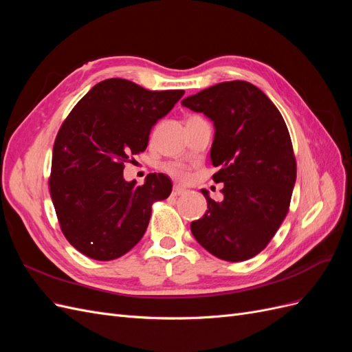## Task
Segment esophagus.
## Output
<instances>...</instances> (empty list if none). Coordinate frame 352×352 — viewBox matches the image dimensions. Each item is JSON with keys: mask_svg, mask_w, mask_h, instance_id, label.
Here are the masks:
<instances>
[{"mask_svg": "<svg viewBox=\"0 0 352 352\" xmlns=\"http://www.w3.org/2000/svg\"><path fill=\"white\" fill-rule=\"evenodd\" d=\"M185 192H186V189H185L184 186H180V185H175L173 189H172V194H173L175 197H179V195H182V194H185Z\"/></svg>", "mask_w": 352, "mask_h": 352, "instance_id": "esophagus-1", "label": "esophagus"}]
</instances>
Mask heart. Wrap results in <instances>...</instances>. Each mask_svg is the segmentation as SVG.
I'll use <instances>...</instances> for the list:
<instances>
[{"instance_id": "obj_1", "label": "heart", "mask_w": 352, "mask_h": 352, "mask_svg": "<svg viewBox=\"0 0 352 352\" xmlns=\"http://www.w3.org/2000/svg\"><path fill=\"white\" fill-rule=\"evenodd\" d=\"M166 172L173 176L176 179H180V180H186L189 177V170L186 166L180 164V163H170L166 166Z\"/></svg>"}]
</instances>
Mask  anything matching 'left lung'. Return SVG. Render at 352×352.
I'll return each mask as SVG.
<instances>
[{"label":"left lung","instance_id":"8db88e82","mask_svg":"<svg viewBox=\"0 0 352 352\" xmlns=\"http://www.w3.org/2000/svg\"><path fill=\"white\" fill-rule=\"evenodd\" d=\"M184 107L204 113L214 124L212 175L223 201L208 190L206 214L190 232L208 252L226 261H245L261 252L289 210L296 163L282 114L261 89L245 80L221 82L190 95Z\"/></svg>","mask_w":352,"mask_h":352}]
</instances>
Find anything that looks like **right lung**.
I'll list each match as a JSON object with an SVG mask.
<instances>
[{"mask_svg": "<svg viewBox=\"0 0 352 352\" xmlns=\"http://www.w3.org/2000/svg\"><path fill=\"white\" fill-rule=\"evenodd\" d=\"M184 94L105 79L61 124L52 150L50 192L61 232L87 257L110 261L131 251L148 228L153 202L172 192V180L163 173H150L136 186V180L126 182L123 168L146 150L153 126Z\"/></svg>", "mask_w": 352, "mask_h": 352, "instance_id": "right-lung-1", "label": "right lung"}]
</instances>
